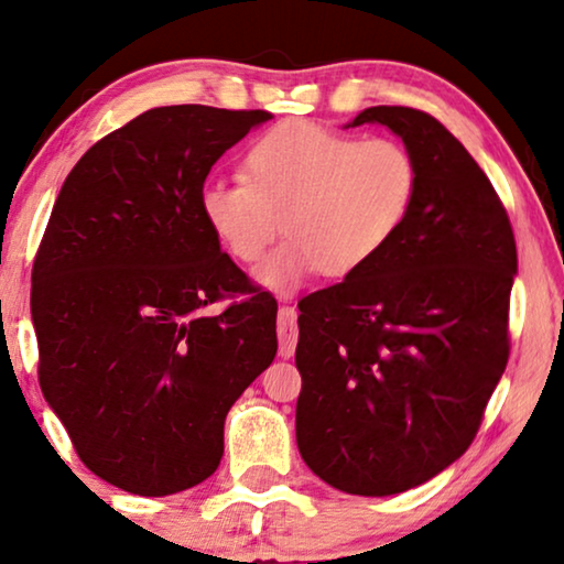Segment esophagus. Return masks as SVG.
Returning a JSON list of instances; mask_svg holds the SVG:
<instances>
[{
  "label": "esophagus",
  "mask_w": 564,
  "mask_h": 564,
  "mask_svg": "<svg viewBox=\"0 0 564 564\" xmlns=\"http://www.w3.org/2000/svg\"><path fill=\"white\" fill-rule=\"evenodd\" d=\"M279 339H281L279 355L283 359H291L293 351H296V341H299L296 308L293 306H281V311H279Z\"/></svg>",
  "instance_id": "1"
}]
</instances>
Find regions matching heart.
<instances>
[{
  "mask_svg": "<svg viewBox=\"0 0 564 564\" xmlns=\"http://www.w3.org/2000/svg\"><path fill=\"white\" fill-rule=\"evenodd\" d=\"M242 180L205 184L202 217L240 263H258L283 228L289 240L256 273L281 293L318 271L362 273L405 228L417 197V164L398 141H365L304 119L258 137Z\"/></svg>",
  "mask_w": 564,
  "mask_h": 564,
  "instance_id": "obj_1",
  "label": "heart"
}]
</instances>
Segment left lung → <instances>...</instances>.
Returning a JSON list of instances; mask_svg holds the SVG:
<instances>
[{"label":"left lung","mask_w":564,"mask_h":564,"mask_svg":"<svg viewBox=\"0 0 564 564\" xmlns=\"http://www.w3.org/2000/svg\"><path fill=\"white\" fill-rule=\"evenodd\" d=\"M417 164L405 228L362 273L299 301L296 443L334 489L392 497L476 438L509 359L517 242L489 176L433 116L365 108Z\"/></svg>","instance_id":"left-lung-1"}]
</instances>
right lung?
<instances>
[{"label": "right lung", "mask_w": 564, "mask_h": 564, "mask_svg": "<svg viewBox=\"0 0 564 564\" xmlns=\"http://www.w3.org/2000/svg\"><path fill=\"white\" fill-rule=\"evenodd\" d=\"M268 111L162 106L67 174L32 268L40 388L86 464L139 497L215 474L225 415L273 362L279 304L199 209L213 164ZM235 297L223 315L204 308Z\"/></svg>", "instance_id": "1"}]
</instances>
